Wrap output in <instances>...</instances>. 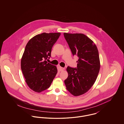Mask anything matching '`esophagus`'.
I'll use <instances>...</instances> for the list:
<instances>
[{
  "label": "esophagus",
  "mask_w": 124,
  "mask_h": 124,
  "mask_svg": "<svg viewBox=\"0 0 124 124\" xmlns=\"http://www.w3.org/2000/svg\"><path fill=\"white\" fill-rule=\"evenodd\" d=\"M65 70V68H63V67H59V71H63Z\"/></svg>",
  "instance_id": "1"
}]
</instances>
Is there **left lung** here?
<instances>
[{
    "instance_id": "8db88e82",
    "label": "left lung",
    "mask_w": 124,
    "mask_h": 124,
    "mask_svg": "<svg viewBox=\"0 0 124 124\" xmlns=\"http://www.w3.org/2000/svg\"><path fill=\"white\" fill-rule=\"evenodd\" d=\"M64 35L72 55L78 57L77 68L67 67L68 76L64 82L71 94L78 96L87 92L97 79L100 66L99 52L85 34L64 33Z\"/></svg>"
}]
</instances>
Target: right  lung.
<instances>
[{"instance_id":"right-lung-1","label":"right lung","mask_w":124,"mask_h":124,"mask_svg":"<svg viewBox=\"0 0 124 124\" xmlns=\"http://www.w3.org/2000/svg\"><path fill=\"white\" fill-rule=\"evenodd\" d=\"M61 33H42L31 39L25 47L21 60V68L30 89L41 93L48 88L56 76L55 65L48 63L52 49Z\"/></svg>"}]
</instances>
